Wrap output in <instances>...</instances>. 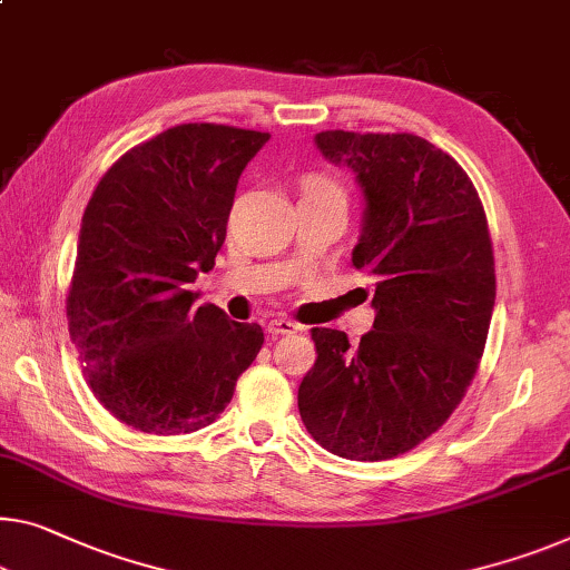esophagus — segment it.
<instances>
[{"label": "esophagus", "instance_id": "obj_1", "mask_svg": "<svg viewBox=\"0 0 570 570\" xmlns=\"http://www.w3.org/2000/svg\"><path fill=\"white\" fill-rule=\"evenodd\" d=\"M297 331H301V326H297V323L291 318H273L267 323V334H273V336L297 334Z\"/></svg>", "mask_w": 570, "mask_h": 570}]
</instances>
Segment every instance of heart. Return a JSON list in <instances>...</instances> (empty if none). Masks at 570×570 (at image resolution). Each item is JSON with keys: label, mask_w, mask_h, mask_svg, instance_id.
<instances>
[{"label": "heart", "mask_w": 570, "mask_h": 570, "mask_svg": "<svg viewBox=\"0 0 570 570\" xmlns=\"http://www.w3.org/2000/svg\"><path fill=\"white\" fill-rule=\"evenodd\" d=\"M323 194H341V188L336 183H331L328 178H323V175H308V178L303 180V198L305 196H323Z\"/></svg>", "instance_id": "heart-1"}]
</instances>
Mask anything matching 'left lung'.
<instances>
[{
	"mask_svg": "<svg viewBox=\"0 0 570 570\" xmlns=\"http://www.w3.org/2000/svg\"><path fill=\"white\" fill-rule=\"evenodd\" d=\"M313 142L362 190L352 265L374 279V326L356 348L344 331H311L297 407L336 456L395 459L449 420L476 374L497 295L487 216L461 165L423 137L334 129Z\"/></svg>",
	"mask_w": 570,
	"mask_h": 570,
	"instance_id": "1",
	"label": "left lung"
}]
</instances>
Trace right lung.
I'll list each match as a JSON object with an SVG mask.
<instances>
[{
	"label": "right lung",
	"mask_w": 570,
	"mask_h": 570,
	"mask_svg": "<svg viewBox=\"0 0 570 570\" xmlns=\"http://www.w3.org/2000/svg\"><path fill=\"white\" fill-rule=\"evenodd\" d=\"M267 139L170 127L119 157L86 206L68 331L96 400L135 431L212 425L265 341L257 323L198 305L190 283L214 267L236 183Z\"/></svg>",
	"instance_id": "add662e5"
}]
</instances>
